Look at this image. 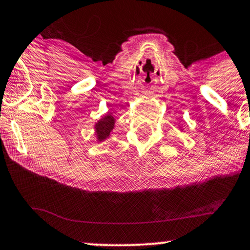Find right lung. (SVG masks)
<instances>
[{
	"label": "right lung",
	"instance_id": "right-lung-1",
	"mask_svg": "<svg viewBox=\"0 0 250 250\" xmlns=\"http://www.w3.org/2000/svg\"><path fill=\"white\" fill-rule=\"evenodd\" d=\"M114 126V119L111 114H107L106 117L99 120L96 124V133L97 138H98L99 142L106 139V138L110 136L111 131L113 130Z\"/></svg>",
	"mask_w": 250,
	"mask_h": 250
}]
</instances>
